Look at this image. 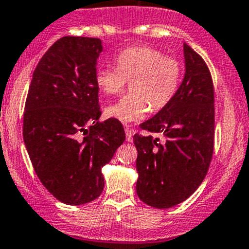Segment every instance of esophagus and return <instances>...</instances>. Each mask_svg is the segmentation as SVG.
<instances>
[{"label": "esophagus", "instance_id": "34e87169", "mask_svg": "<svg viewBox=\"0 0 249 249\" xmlns=\"http://www.w3.org/2000/svg\"><path fill=\"white\" fill-rule=\"evenodd\" d=\"M125 135H126V141L127 142H131L132 141V136H134V130L131 127L126 126L125 127Z\"/></svg>", "mask_w": 249, "mask_h": 249}]
</instances>
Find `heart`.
<instances>
[{
	"label": "heart",
	"mask_w": 249,
	"mask_h": 249,
	"mask_svg": "<svg viewBox=\"0 0 249 249\" xmlns=\"http://www.w3.org/2000/svg\"><path fill=\"white\" fill-rule=\"evenodd\" d=\"M115 67H98L94 81L104 94H118L131 81L132 93L109 104L106 115L132 123L145 118L148 109H163L173 99L182 78V65L151 46H130L115 56Z\"/></svg>",
	"instance_id": "b5f03b06"
}]
</instances>
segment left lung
I'll return each mask as SVG.
<instances>
[{"label":"left lung","mask_w":249,"mask_h":249,"mask_svg":"<svg viewBox=\"0 0 249 249\" xmlns=\"http://www.w3.org/2000/svg\"><path fill=\"white\" fill-rule=\"evenodd\" d=\"M185 73L173 99L141 129L163 135H134L138 150L136 193L141 201L168 209L203 183L213 152V86L208 66L184 43Z\"/></svg>","instance_id":"left-lung-1"}]
</instances>
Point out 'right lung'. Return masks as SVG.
Returning a JSON list of instances; mask_svg holds the SVG:
<instances>
[{
  "label": "right lung",
  "instance_id": "right-lung-1",
  "mask_svg": "<svg viewBox=\"0 0 249 249\" xmlns=\"http://www.w3.org/2000/svg\"><path fill=\"white\" fill-rule=\"evenodd\" d=\"M102 41L64 36L49 48L33 72L23 139L36 176L57 200L82 205L102 194V167L124 142L120 122H99L94 81Z\"/></svg>",
  "mask_w": 249,
  "mask_h": 249
}]
</instances>
